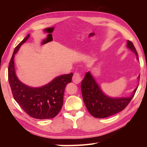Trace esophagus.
Wrapping results in <instances>:
<instances>
[{"label":"esophagus","mask_w":147,"mask_h":147,"mask_svg":"<svg viewBox=\"0 0 147 147\" xmlns=\"http://www.w3.org/2000/svg\"><path fill=\"white\" fill-rule=\"evenodd\" d=\"M81 80H82V78H81V76H80V73H78V72L74 73L73 77V82L75 84H79L81 82Z\"/></svg>","instance_id":"1"}]
</instances>
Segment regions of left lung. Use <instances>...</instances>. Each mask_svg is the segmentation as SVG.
Segmentation results:
<instances>
[{
  "label": "left lung",
  "mask_w": 147,
  "mask_h": 147,
  "mask_svg": "<svg viewBox=\"0 0 147 147\" xmlns=\"http://www.w3.org/2000/svg\"><path fill=\"white\" fill-rule=\"evenodd\" d=\"M127 48L135 53L138 59V53L132 42L127 41ZM139 78L140 75L138 76L139 80ZM137 89L138 87L129 97H109L103 93L89 72L86 73L81 84L83 100L88 111L94 117L100 119L115 115L123 111L134 97Z\"/></svg>",
  "instance_id": "left-lung-1"
}]
</instances>
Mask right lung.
<instances>
[{
  "instance_id": "right-lung-1",
  "label": "right lung",
  "mask_w": 147,
  "mask_h": 147,
  "mask_svg": "<svg viewBox=\"0 0 147 147\" xmlns=\"http://www.w3.org/2000/svg\"><path fill=\"white\" fill-rule=\"evenodd\" d=\"M30 34L16 49L8 66V81L13 98L21 108L32 117L38 119H53L58 115L63 104L65 88L71 82L73 74L57 76L51 82L39 88H32L22 83L16 76L14 57Z\"/></svg>"
}]
</instances>
